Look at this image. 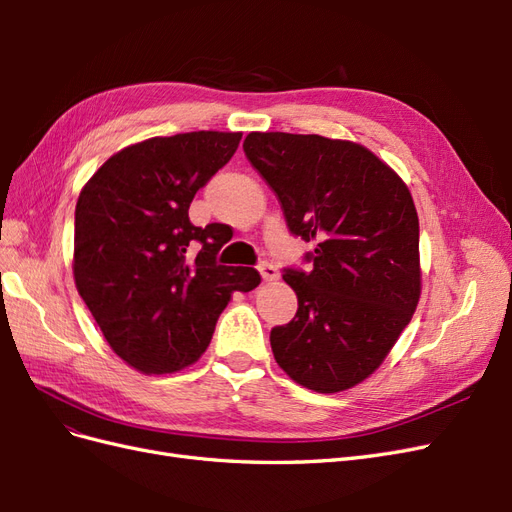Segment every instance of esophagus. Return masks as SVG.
<instances>
[{
	"instance_id": "esophagus-1",
	"label": "esophagus",
	"mask_w": 512,
	"mask_h": 512,
	"mask_svg": "<svg viewBox=\"0 0 512 512\" xmlns=\"http://www.w3.org/2000/svg\"><path fill=\"white\" fill-rule=\"evenodd\" d=\"M258 271H260L262 280H265V282H275L277 277H280V271H277V267L269 265V262H262V265L258 267Z\"/></svg>"
}]
</instances>
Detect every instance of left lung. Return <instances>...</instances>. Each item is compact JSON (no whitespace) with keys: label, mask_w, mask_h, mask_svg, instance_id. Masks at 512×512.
I'll return each instance as SVG.
<instances>
[{"label":"left lung","mask_w":512,"mask_h":512,"mask_svg":"<svg viewBox=\"0 0 512 512\" xmlns=\"http://www.w3.org/2000/svg\"><path fill=\"white\" fill-rule=\"evenodd\" d=\"M243 151L280 198L288 228L314 241V269L284 273L299 309L271 331L275 361L309 391L352 389L389 356L421 299L408 185L342 138L250 132Z\"/></svg>","instance_id":"obj_1"}]
</instances>
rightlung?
<instances>
[{"instance_id":"right-lung-1","label":"right lung","mask_w":512,"mask_h":512,"mask_svg":"<svg viewBox=\"0 0 512 512\" xmlns=\"http://www.w3.org/2000/svg\"><path fill=\"white\" fill-rule=\"evenodd\" d=\"M241 132L153 136L113 153L83 185L74 213L76 290L111 350L147 376L175 374L205 354L252 267H222L226 235L190 222L194 194L237 151ZM194 246L199 254L189 258Z\"/></svg>"}]
</instances>
